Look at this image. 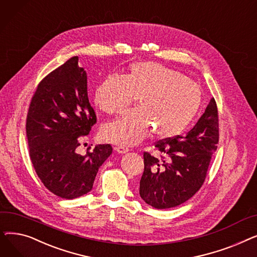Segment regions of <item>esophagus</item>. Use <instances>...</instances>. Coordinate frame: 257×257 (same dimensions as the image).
Segmentation results:
<instances>
[{
  "instance_id": "esophagus-1",
  "label": "esophagus",
  "mask_w": 257,
  "mask_h": 257,
  "mask_svg": "<svg viewBox=\"0 0 257 257\" xmlns=\"http://www.w3.org/2000/svg\"><path fill=\"white\" fill-rule=\"evenodd\" d=\"M114 150L118 153V154H125L128 152V149L125 147H121V146H118V147H115Z\"/></svg>"
}]
</instances>
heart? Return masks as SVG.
<instances>
[{"label":"heart","mask_w":257,"mask_h":257,"mask_svg":"<svg viewBox=\"0 0 257 257\" xmlns=\"http://www.w3.org/2000/svg\"><path fill=\"white\" fill-rule=\"evenodd\" d=\"M139 98V106L102 128L105 141L136 146L153 130L158 138L180 134L203 101L201 87L186 76L157 62L133 63L123 77L109 75L96 89L94 101L106 113H118Z\"/></svg>","instance_id":"heart-1"}]
</instances>
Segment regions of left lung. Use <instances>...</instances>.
<instances>
[{"mask_svg":"<svg viewBox=\"0 0 257 257\" xmlns=\"http://www.w3.org/2000/svg\"><path fill=\"white\" fill-rule=\"evenodd\" d=\"M219 143L218 108L212 98L196 125L186 133L156 143L161 158L144 153L145 169L140 195L157 209L178 206L203 184Z\"/></svg>","mask_w":257,"mask_h":257,"instance_id":"8db88e82","label":"left lung"}]
</instances>
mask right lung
<instances>
[{"instance_id":"add662e5","label":"right lung","mask_w":257,"mask_h":257,"mask_svg":"<svg viewBox=\"0 0 257 257\" xmlns=\"http://www.w3.org/2000/svg\"><path fill=\"white\" fill-rule=\"evenodd\" d=\"M72 57L45 77L36 88L27 115L26 132L32 165L48 190L63 199L91 191L99 168L112 153L98 145L85 155L80 141L97 123L87 96V75Z\"/></svg>"}]
</instances>
